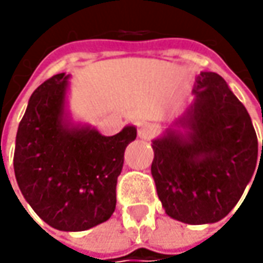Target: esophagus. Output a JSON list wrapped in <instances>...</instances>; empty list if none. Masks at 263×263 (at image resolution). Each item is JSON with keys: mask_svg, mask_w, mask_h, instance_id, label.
<instances>
[{"mask_svg": "<svg viewBox=\"0 0 263 263\" xmlns=\"http://www.w3.org/2000/svg\"><path fill=\"white\" fill-rule=\"evenodd\" d=\"M155 135V130H154V127L151 126V124H140L139 128H137V136L140 137V139H145V140H149V139H152Z\"/></svg>", "mask_w": 263, "mask_h": 263, "instance_id": "34e87169", "label": "esophagus"}]
</instances>
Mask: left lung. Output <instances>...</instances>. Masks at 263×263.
I'll return each mask as SVG.
<instances>
[{"instance_id":"obj_1","label":"left lung","mask_w":263,"mask_h":263,"mask_svg":"<svg viewBox=\"0 0 263 263\" xmlns=\"http://www.w3.org/2000/svg\"><path fill=\"white\" fill-rule=\"evenodd\" d=\"M193 93L195 102L177 121L187 135L167 130L155 139L151 171L167 215L199 226L217 222L237 205L258 167V137L248 109L219 74L202 71Z\"/></svg>"}]
</instances>
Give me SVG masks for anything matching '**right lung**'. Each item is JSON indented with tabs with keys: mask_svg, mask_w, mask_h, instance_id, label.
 Masks as SVG:
<instances>
[{
	"mask_svg": "<svg viewBox=\"0 0 263 263\" xmlns=\"http://www.w3.org/2000/svg\"><path fill=\"white\" fill-rule=\"evenodd\" d=\"M66 73L32 93L17 130L14 174L27 203L48 226L85 231L105 222L117 203V178L136 128L102 136L64 118Z\"/></svg>",
	"mask_w": 263,
	"mask_h": 263,
	"instance_id": "obj_1",
	"label": "right lung"
}]
</instances>
